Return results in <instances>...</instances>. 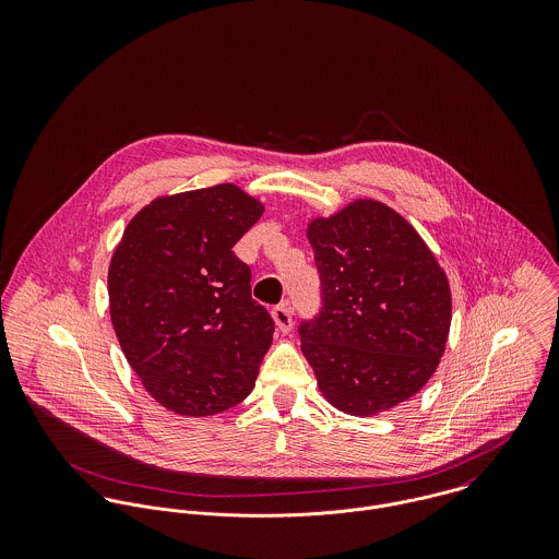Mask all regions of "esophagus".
<instances>
[{
  "label": "esophagus",
  "instance_id": "1",
  "mask_svg": "<svg viewBox=\"0 0 559 559\" xmlns=\"http://www.w3.org/2000/svg\"><path fill=\"white\" fill-rule=\"evenodd\" d=\"M273 320L277 324V329L282 333H288L293 329V312H290V306L288 304H280L277 308H273Z\"/></svg>",
  "mask_w": 559,
  "mask_h": 559
}]
</instances>
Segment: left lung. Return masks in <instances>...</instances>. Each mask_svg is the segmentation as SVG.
Returning a JSON list of instances; mask_svg holds the SVG:
<instances>
[{
    "mask_svg": "<svg viewBox=\"0 0 559 559\" xmlns=\"http://www.w3.org/2000/svg\"><path fill=\"white\" fill-rule=\"evenodd\" d=\"M319 314L299 324L322 396L370 417L415 396L445 350L452 295L435 253L399 213L355 200L312 219Z\"/></svg>",
    "mask_w": 559,
    "mask_h": 559,
    "instance_id": "obj_1",
    "label": "left lung"
}]
</instances>
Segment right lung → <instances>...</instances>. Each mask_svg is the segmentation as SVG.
<instances>
[{
	"label": "right lung",
	"instance_id": "add662e5",
	"mask_svg": "<svg viewBox=\"0 0 559 559\" xmlns=\"http://www.w3.org/2000/svg\"><path fill=\"white\" fill-rule=\"evenodd\" d=\"M262 213L230 182L163 195L111 255L116 337L144 390L178 415H215L253 390L275 322L251 299V271L233 247Z\"/></svg>",
	"mask_w": 559,
	"mask_h": 559
}]
</instances>
